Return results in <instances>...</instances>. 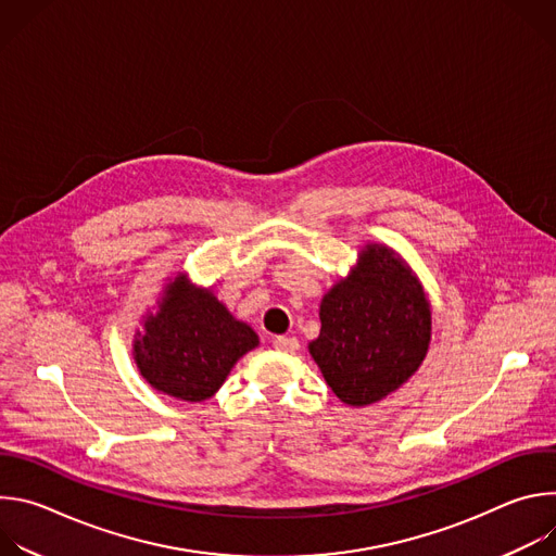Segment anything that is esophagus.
Returning <instances> with one entry per match:
<instances>
[{"mask_svg": "<svg viewBox=\"0 0 556 556\" xmlns=\"http://www.w3.org/2000/svg\"><path fill=\"white\" fill-rule=\"evenodd\" d=\"M273 348L279 352H294L299 350V341L294 337H275Z\"/></svg>", "mask_w": 556, "mask_h": 556, "instance_id": "obj_1", "label": "esophagus"}]
</instances>
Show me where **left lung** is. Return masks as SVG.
I'll return each mask as SVG.
<instances>
[{
    "instance_id": "8db88e82",
    "label": "left lung",
    "mask_w": 556,
    "mask_h": 556,
    "mask_svg": "<svg viewBox=\"0 0 556 556\" xmlns=\"http://www.w3.org/2000/svg\"><path fill=\"white\" fill-rule=\"evenodd\" d=\"M319 316V339L307 348L345 405L382 401L427 356L429 301L387 247L371 244L361 253V266L324 296Z\"/></svg>"
}]
</instances>
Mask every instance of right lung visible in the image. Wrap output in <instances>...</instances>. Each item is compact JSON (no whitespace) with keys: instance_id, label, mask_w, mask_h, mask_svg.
Here are the masks:
<instances>
[{"instance_id":"1","label":"right lung","mask_w":556,"mask_h":556,"mask_svg":"<svg viewBox=\"0 0 556 556\" xmlns=\"http://www.w3.org/2000/svg\"><path fill=\"white\" fill-rule=\"evenodd\" d=\"M134 358L147 382L187 403H200L222 387L230 367L257 348V334L208 292L178 277L161 309L144 321Z\"/></svg>"}]
</instances>
